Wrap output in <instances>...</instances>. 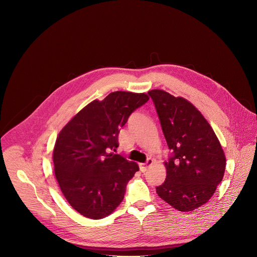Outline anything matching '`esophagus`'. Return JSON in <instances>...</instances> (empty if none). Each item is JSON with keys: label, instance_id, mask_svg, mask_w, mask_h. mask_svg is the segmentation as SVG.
<instances>
[{"label": "esophagus", "instance_id": "1", "mask_svg": "<svg viewBox=\"0 0 257 257\" xmlns=\"http://www.w3.org/2000/svg\"><path fill=\"white\" fill-rule=\"evenodd\" d=\"M152 164H153V160H152L151 158H148L145 163H141V164L139 165L140 171H141V172H145V171L148 169V167L151 166Z\"/></svg>", "mask_w": 257, "mask_h": 257}]
</instances>
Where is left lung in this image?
<instances>
[{
  "label": "left lung",
  "mask_w": 257,
  "mask_h": 257,
  "mask_svg": "<svg viewBox=\"0 0 257 257\" xmlns=\"http://www.w3.org/2000/svg\"><path fill=\"white\" fill-rule=\"evenodd\" d=\"M151 97L172 151L158 196L175 209L192 211L205 204L221 182L226 159L218 138L202 114L187 100L163 90Z\"/></svg>",
  "instance_id": "left-lung-1"
}]
</instances>
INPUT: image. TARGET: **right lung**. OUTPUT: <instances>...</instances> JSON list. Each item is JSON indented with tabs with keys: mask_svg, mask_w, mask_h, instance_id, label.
<instances>
[{
	"mask_svg": "<svg viewBox=\"0 0 257 257\" xmlns=\"http://www.w3.org/2000/svg\"><path fill=\"white\" fill-rule=\"evenodd\" d=\"M149 100L145 93L117 91L94 100L62 129L53 152L55 176L69 204L101 219L122 202L138 165L119 154L118 135L129 116Z\"/></svg>",
	"mask_w": 257,
	"mask_h": 257,
	"instance_id": "right-lung-1",
	"label": "right lung"
}]
</instances>
